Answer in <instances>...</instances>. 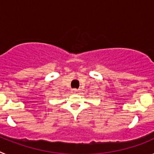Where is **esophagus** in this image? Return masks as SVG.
I'll list each match as a JSON object with an SVG mask.
<instances>
[{"label":"esophagus","mask_w":154,"mask_h":154,"mask_svg":"<svg viewBox=\"0 0 154 154\" xmlns=\"http://www.w3.org/2000/svg\"><path fill=\"white\" fill-rule=\"evenodd\" d=\"M72 92L73 94H76V93H78L79 91L77 90V89H72Z\"/></svg>","instance_id":"esophagus-1"}]
</instances>
